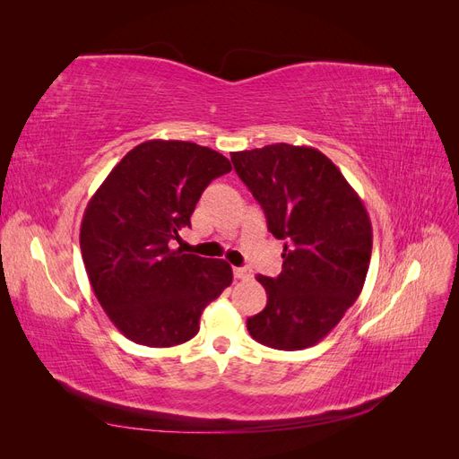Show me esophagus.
<instances>
[{"instance_id":"obj_1","label":"esophagus","mask_w":459,"mask_h":459,"mask_svg":"<svg viewBox=\"0 0 459 459\" xmlns=\"http://www.w3.org/2000/svg\"><path fill=\"white\" fill-rule=\"evenodd\" d=\"M233 275H235V280H251L253 272L248 268H233Z\"/></svg>"}]
</instances>
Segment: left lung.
Here are the masks:
<instances>
[{
    "label": "left lung",
    "mask_w": 459,
    "mask_h": 459,
    "mask_svg": "<svg viewBox=\"0 0 459 459\" xmlns=\"http://www.w3.org/2000/svg\"><path fill=\"white\" fill-rule=\"evenodd\" d=\"M231 162L283 239V270L256 275L268 302L247 319L251 337L277 351H302L329 335L362 293L371 221L358 193L324 152L273 143L231 152Z\"/></svg>",
    "instance_id": "obj_1"
}]
</instances>
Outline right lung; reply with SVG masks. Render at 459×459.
<instances>
[{
    "label": "right lung",
    "mask_w": 459,
    "mask_h": 459,
    "mask_svg": "<svg viewBox=\"0 0 459 459\" xmlns=\"http://www.w3.org/2000/svg\"><path fill=\"white\" fill-rule=\"evenodd\" d=\"M230 170L208 147L151 140L126 152L90 199L82 258L97 300L126 339L152 349L193 339L208 302L231 285L226 260L170 247L191 228L204 187Z\"/></svg>",
    "instance_id": "1"
}]
</instances>
